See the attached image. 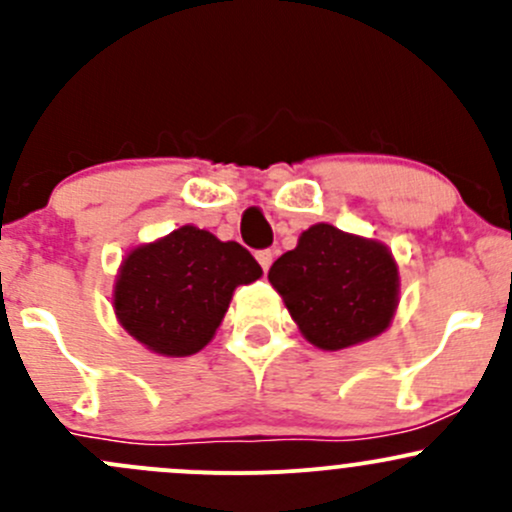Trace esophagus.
<instances>
[{
	"mask_svg": "<svg viewBox=\"0 0 512 512\" xmlns=\"http://www.w3.org/2000/svg\"><path fill=\"white\" fill-rule=\"evenodd\" d=\"M257 262H260V267H262V270H270V265H272V260H275V252H272V250H260V252H257Z\"/></svg>",
	"mask_w": 512,
	"mask_h": 512,
	"instance_id": "1",
	"label": "esophagus"
}]
</instances>
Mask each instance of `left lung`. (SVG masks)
<instances>
[{
	"label": "left lung",
	"instance_id": "left-lung-1",
	"mask_svg": "<svg viewBox=\"0 0 512 512\" xmlns=\"http://www.w3.org/2000/svg\"><path fill=\"white\" fill-rule=\"evenodd\" d=\"M299 332L324 352L386 332L399 307V265L379 240L317 223L267 272Z\"/></svg>",
	"mask_w": 512,
	"mask_h": 512
}]
</instances>
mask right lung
<instances>
[{"mask_svg": "<svg viewBox=\"0 0 512 512\" xmlns=\"http://www.w3.org/2000/svg\"><path fill=\"white\" fill-rule=\"evenodd\" d=\"M260 277L262 267L240 242L183 225L126 252L113 282V312L148 352L190 356L215 337L232 292Z\"/></svg>", "mask_w": 512, "mask_h": 512, "instance_id": "right-lung-1", "label": "right lung"}]
</instances>
